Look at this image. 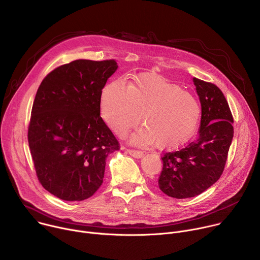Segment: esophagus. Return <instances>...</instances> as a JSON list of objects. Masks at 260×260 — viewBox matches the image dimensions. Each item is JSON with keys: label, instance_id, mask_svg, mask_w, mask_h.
<instances>
[{"label": "esophagus", "instance_id": "esophagus-1", "mask_svg": "<svg viewBox=\"0 0 260 260\" xmlns=\"http://www.w3.org/2000/svg\"><path fill=\"white\" fill-rule=\"evenodd\" d=\"M126 152L129 154V155H132V156H134V157H136V158H140V157H142L143 156V151H140V150H136V149H126Z\"/></svg>", "mask_w": 260, "mask_h": 260}]
</instances>
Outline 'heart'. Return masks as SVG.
Listing matches in <instances>:
<instances>
[{
  "label": "heart",
  "mask_w": 260,
  "mask_h": 260,
  "mask_svg": "<svg viewBox=\"0 0 260 260\" xmlns=\"http://www.w3.org/2000/svg\"><path fill=\"white\" fill-rule=\"evenodd\" d=\"M101 115L117 135L136 126L142 115L144 127L132 137L137 144L155 143L172 149L188 141L200 122L202 109L189 92L153 74H145L126 86L121 81L108 83L101 94Z\"/></svg>",
  "instance_id": "b5f03b06"
}]
</instances>
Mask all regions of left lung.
<instances>
[{
    "mask_svg": "<svg viewBox=\"0 0 260 260\" xmlns=\"http://www.w3.org/2000/svg\"><path fill=\"white\" fill-rule=\"evenodd\" d=\"M202 105L199 138L164 152L158 187L174 199L201 194L223 173L234 137V117L229 103L215 84L193 78Z\"/></svg>",
    "mask_w": 260,
    "mask_h": 260,
    "instance_id": "obj_1",
    "label": "left lung"
}]
</instances>
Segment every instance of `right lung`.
<instances>
[{
    "mask_svg": "<svg viewBox=\"0 0 260 260\" xmlns=\"http://www.w3.org/2000/svg\"><path fill=\"white\" fill-rule=\"evenodd\" d=\"M115 59H77L52 70L37 90L27 129L37 177L63 201H84L103 183L107 156L120 149L100 116Z\"/></svg>",
    "mask_w": 260,
    "mask_h": 260,
    "instance_id": "add662e5",
    "label": "right lung"
}]
</instances>
